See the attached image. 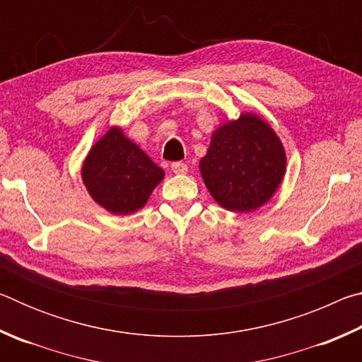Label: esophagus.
Wrapping results in <instances>:
<instances>
[{
	"label": "esophagus",
	"mask_w": 362,
	"mask_h": 362,
	"mask_svg": "<svg viewBox=\"0 0 362 362\" xmlns=\"http://www.w3.org/2000/svg\"><path fill=\"white\" fill-rule=\"evenodd\" d=\"M170 169H173V173L177 174V175L187 174V170H188L187 164H183V163H173V166H170Z\"/></svg>",
	"instance_id": "esophagus-1"
}]
</instances>
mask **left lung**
Instances as JSON below:
<instances>
[{
  "instance_id": "8db88e82",
  "label": "left lung",
  "mask_w": 362,
  "mask_h": 362,
  "mask_svg": "<svg viewBox=\"0 0 362 362\" xmlns=\"http://www.w3.org/2000/svg\"><path fill=\"white\" fill-rule=\"evenodd\" d=\"M286 150L278 134L255 113H241L212 132L199 170L218 206L254 212L276 193L286 174Z\"/></svg>"
}]
</instances>
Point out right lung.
<instances>
[{
    "instance_id": "obj_1",
    "label": "right lung",
    "mask_w": 362,
    "mask_h": 362,
    "mask_svg": "<svg viewBox=\"0 0 362 362\" xmlns=\"http://www.w3.org/2000/svg\"><path fill=\"white\" fill-rule=\"evenodd\" d=\"M81 177L97 204L115 216H127L146 204L164 170L121 127L112 126L84 158Z\"/></svg>"
}]
</instances>
